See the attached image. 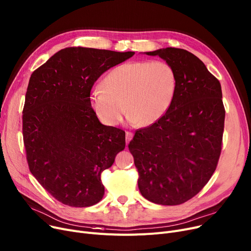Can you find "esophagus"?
<instances>
[{"label": "esophagus", "mask_w": 251, "mask_h": 251, "mask_svg": "<svg viewBox=\"0 0 251 251\" xmlns=\"http://www.w3.org/2000/svg\"><path fill=\"white\" fill-rule=\"evenodd\" d=\"M132 137H133V133L132 132H129V131H127L126 132V144H128L129 143V141L132 139Z\"/></svg>", "instance_id": "obj_1"}]
</instances>
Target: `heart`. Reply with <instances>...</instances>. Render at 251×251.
<instances>
[{
  "mask_svg": "<svg viewBox=\"0 0 251 251\" xmlns=\"http://www.w3.org/2000/svg\"><path fill=\"white\" fill-rule=\"evenodd\" d=\"M102 85L91 91L90 103L104 124L118 125L126 110L131 122L147 127L170 109L178 78L167 61H132L117 66L104 77Z\"/></svg>",
  "mask_w": 251,
  "mask_h": 251,
  "instance_id": "obj_1",
  "label": "heart"
}]
</instances>
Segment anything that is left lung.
Instances as JSON below:
<instances>
[{"label": "left lung", "instance_id": "left-lung-1", "mask_svg": "<svg viewBox=\"0 0 251 251\" xmlns=\"http://www.w3.org/2000/svg\"><path fill=\"white\" fill-rule=\"evenodd\" d=\"M172 64L178 86L165 116L136 130L128 144L144 199L163 205L186 202L216 171L222 151L225 108L218 79L190 51H147Z\"/></svg>", "mask_w": 251, "mask_h": 251}]
</instances>
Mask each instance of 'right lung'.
Returning a JSON list of instances; mask_svg holds the SVG:
<instances>
[{
    "label": "right lung",
    "mask_w": 251,
    "mask_h": 251,
    "mask_svg": "<svg viewBox=\"0 0 251 251\" xmlns=\"http://www.w3.org/2000/svg\"><path fill=\"white\" fill-rule=\"evenodd\" d=\"M134 54L66 48L30 76L22 112L26 159L39 184L66 205L102 199L100 175L125 149V131L100 122L90 90L103 72Z\"/></svg>",
    "instance_id": "1"
}]
</instances>
